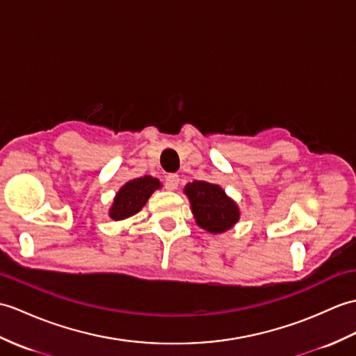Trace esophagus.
Returning a JSON list of instances; mask_svg holds the SVG:
<instances>
[{
	"mask_svg": "<svg viewBox=\"0 0 356 356\" xmlns=\"http://www.w3.org/2000/svg\"><path fill=\"white\" fill-rule=\"evenodd\" d=\"M179 186V176L177 175H168L165 177V188L168 189V191H176Z\"/></svg>",
	"mask_w": 356,
	"mask_h": 356,
	"instance_id": "obj_1",
	"label": "esophagus"
}]
</instances>
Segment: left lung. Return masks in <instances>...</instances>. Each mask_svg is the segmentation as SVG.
Returning a JSON list of instances; mask_svg holds the SVG:
<instances>
[{
    "instance_id": "8db88e82",
    "label": "left lung",
    "mask_w": 356,
    "mask_h": 356,
    "mask_svg": "<svg viewBox=\"0 0 356 356\" xmlns=\"http://www.w3.org/2000/svg\"><path fill=\"white\" fill-rule=\"evenodd\" d=\"M191 204L198 227L209 234H225L232 229L241 217L236 202L230 198L220 185L204 180H194L184 188Z\"/></svg>"
}]
</instances>
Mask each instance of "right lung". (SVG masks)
I'll list each match as a JSON object with an SVG mask.
<instances>
[{"instance_id":"right-lung-1","label":"right lung","mask_w":356,"mask_h":356,"mask_svg":"<svg viewBox=\"0 0 356 356\" xmlns=\"http://www.w3.org/2000/svg\"><path fill=\"white\" fill-rule=\"evenodd\" d=\"M162 184L159 179L152 176L138 177L124 184L120 191L115 194L112 206L109 208V217L115 221H121L134 217L144 208L148 198L159 189Z\"/></svg>"}]
</instances>
